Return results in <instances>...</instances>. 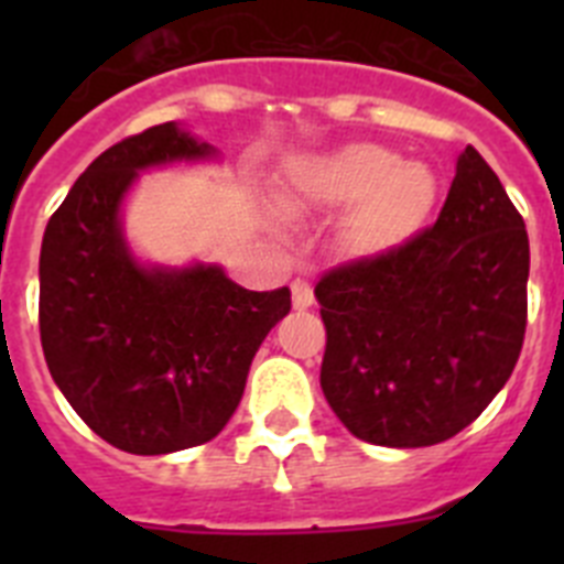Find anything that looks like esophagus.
I'll return each mask as SVG.
<instances>
[{"mask_svg": "<svg viewBox=\"0 0 564 564\" xmlns=\"http://www.w3.org/2000/svg\"><path fill=\"white\" fill-rule=\"evenodd\" d=\"M291 291H293V307H296V311H307V307L316 302V299H313L311 282H305V279H293Z\"/></svg>", "mask_w": 564, "mask_h": 564, "instance_id": "1", "label": "esophagus"}]
</instances>
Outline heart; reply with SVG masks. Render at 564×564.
I'll use <instances>...</instances> for the list:
<instances>
[{
	"label": "heart",
	"instance_id": "obj_1",
	"mask_svg": "<svg viewBox=\"0 0 564 564\" xmlns=\"http://www.w3.org/2000/svg\"><path fill=\"white\" fill-rule=\"evenodd\" d=\"M437 177L423 163H403L395 149L356 143L311 169L302 197L352 206L341 242L356 257H383L410 242L437 203Z\"/></svg>",
	"mask_w": 564,
	"mask_h": 564
}]
</instances>
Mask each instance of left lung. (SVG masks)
Segmentation results:
<instances>
[{
    "mask_svg": "<svg viewBox=\"0 0 564 564\" xmlns=\"http://www.w3.org/2000/svg\"><path fill=\"white\" fill-rule=\"evenodd\" d=\"M528 262L522 214L466 147L435 226L318 279L322 390L338 421L392 449L466 430L520 358Z\"/></svg>",
    "mask_w": 564,
    "mask_h": 564,
    "instance_id": "obj_1",
    "label": "left lung"
}]
</instances>
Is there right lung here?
I'll list each match as a JSON object with an SVG mask.
<instances>
[{
	"instance_id": "add662e5",
	"label": "right lung",
	"mask_w": 564,
	"mask_h": 564,
	"mask_svg": "<svg viewBox=\"0 0 564 564\" xmlns=\"http://www.w3.org/2000/svg\"><path fill=\"white\" fill-rule=\"evenodd\" d=\"M214 147L177 123L129 134L89 163L50 217L39 257V333L50 376L89 430L129 455L217 437L291 291H246L217 265L143 268L121 234L141 169Z\"/></svg>"
}]
</instances>
